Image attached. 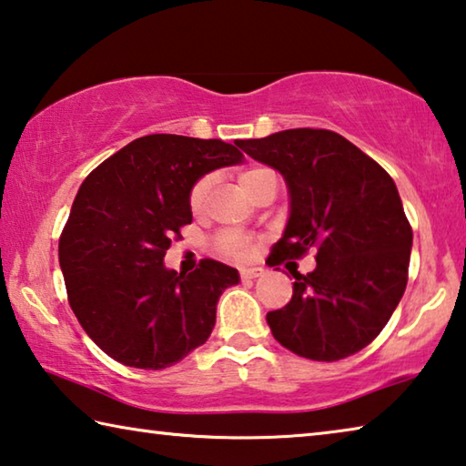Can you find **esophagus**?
I'll return each mask as SVG.
<instances>
[{
    "label": "esophagus",
    "mask_w": 466,
    "mask_h": 466,
    "mask_svg": "<svg viewBox=\"0 0 466 466\" xmlns=\"http://www.w3.org/2000/svg\"><path fill=\"white\" fill-rule=\"evenodd\" d=\"M264 270L262 268H241L239 270V277L241 280H254L258 277H262Z\"/></svg>",
    "instance_id": "34e87169"
}]
</instances>
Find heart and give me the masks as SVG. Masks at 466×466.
Instances as JSON below:
<instances>
[{
	"mask_svg": "<svg viewBox=\"0 0 466 466\" xmlns=\"http://www.w3.org/2000/svg\"><path fill=\"white\" fill-rule=\"evenodd\" d=\"M266 171H270V169H264V167H256V169H249L246 173H241L239 181H241L243 189L249 192L251 186H254V181ZM212 183H215L212 175H204V177L198 179L192 186V189H189L187 202H189V210H192L194 215H200V212L204 210L206 200H208ZM215 248H217L220 256L233 258V260H243V258H248L249 251H251V238H248V235L241 233V231H235V228H225V231L217 233Z\"/></svg>",
	"mask_w": 466,
	"mask_h": 466,
	"instance_id": "obj_1",
	"label": "heart"
}]
</instances>
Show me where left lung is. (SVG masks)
Here are the masks:
<instances>
[{
	"label": "left lung",
	"instance_id": "8db88e82",
	"mask_svg": "<svg viewBox=\"0 0 466 466\" xmlns=\"http://www.w3.org/2000/svg\"><path fill=\"white\" fill-rule=\"evenodd\" d=\"M238 147L283 175L291 194L268 266L316 249L314 272L295 270L291 301L266 314L272 337L305 360L355 355L382 332L409 279L413 228L392 177L330 129H285Z\"/></svg>",
	"mask_w": 466,
	"mask_h": 466
}]
</instances>
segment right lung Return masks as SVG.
Listing matches in <instances>:
<instances>
[{
	"mask_svg": "<svg viewBox=\"0 0 466 466\" xmlns=\"http://www.w3.org/2000/svg\"><path fill=\"white\" fill-rule=\"evenodd\" d=\"M238 142L142 136L82 181L59 238V266L84 332L116 361L165 370L208 340L218 297L239 283L238 270L202 260L177 274L163 258L192 223L189 189L241 163Z\"/></svg>",
	"mask_w": 466,
	"mask_h": 466,
	"instance_id": "1",
	"label": "right lung"
}]
</instances>
